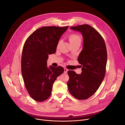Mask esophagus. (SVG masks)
<instances>
[{
	"instance_id": "obj_1",
	"label": "esophagus",
	"mask_w": 125,
	"mask_h": 125,
	"mask_svg": "<svg viewBox=\"0 0 125 125\" xmlns=\"http://www.w3.org/2000/svg\"><path fill=\"white\" fill-rule=\"evenodd\" d=\"M68 70L67 68H64V73H67Z\"/></svg>"
}]
</instances>
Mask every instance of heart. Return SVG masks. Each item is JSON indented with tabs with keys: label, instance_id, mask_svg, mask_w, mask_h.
Returning a JSON list of instances; mask_svg holds the SVG:
<instances>
[{
	"label": "heart",
	"instance_id": "b5f03b06",
	"mask_svg": "<svg viewBox=\"0 0 125 125\" xmlns=\"http://www.w3.org/2000/svg\"><path fill=\"white\" fill-rule=\"evenodd\" d=\"M69 41L71 44L77 41H81V37L77 34H72L69 36ZM60 43V42H59L58 44V47Z\"/></svg>",
	"mask_w": 125,
	"mask_h": 125
}]
</instances>
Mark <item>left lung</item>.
<instances>
[{
  "label": "left lung",
  "instance_id": "1",
  "mask_svg": "<svg viewBox=\"0 0 125 125\" xmlns=\"http://www.w3.org/2000/svg\"><path fill=\"white\" fill-rule=\"evenodd\" d=\"M70 29L81 33L83 47L77 59L82 72L77 74L73 70L68 71V88L76 99L84 100L96 92L103 81L107 59L106 48L99 33L90 25L84 24Z\"/></svg>",
  "mask_w": 125,
  "mask_h": 125
}]
</instances>
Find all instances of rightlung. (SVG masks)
Segmentation results:
<instances>
[{
	"mask_svg": "<svg viewBox=\"0 0 125 125\" xmlns=\"http://www.w3.org/2000/svg\"><path fill=\"white\" fill-rule=\"evenodd\" d=\"M64 27H42L33 32L26 40L22 51V75L31 97L42 102L51 96L54 82L64 72L62 67H47L49 55L55 54Z\"/></svg>",
	"mask_w": 125,
	"mask_h": 125,
	"instance_id": "1",
	"label": "right lung"
}]
</instances>
